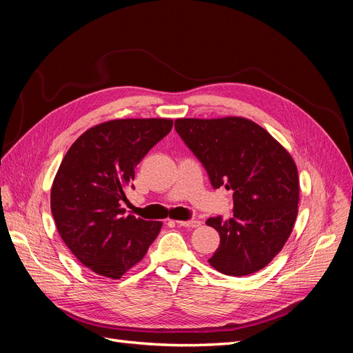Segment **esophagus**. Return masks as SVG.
Here are the masks:
<instances>
[{
	"label": "esophagus",
	"mask_w": 353,
	"mask_h": 353,
	"mask_svg": "<svg viewBox=\"0 0 353 353\" xmlns=\"http://www.w3.org/2000/svg\"><path fill=\"white\" fill-rule=\"evenodd\" d=\"M176 223L179 227L184 228H197L201 225V221L199 219H190V221H176Z\"/></svg>",
	"instance_id": "1"
}]
</instances>
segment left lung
Returning a JSON list of instances; mask_svg holds the SVG:
<instances>
[{"mask_svg":"<svg viewBox=\"0 0 353 353\" xmlns=\"http://www.w3.org/2000/svg\"><path fill=\"white\" fill-rule=\"evenodd\" d=\"M175 130L208 170L212 187L234 191V218L206 221L221 236L209 263L232 276L265 268L296 222L299 175L293 157L268 131L240 116L181 117Z\"/></svg>","mask_w":353,"mask_h":353,"instance_id":"left-lung-1","label":"left lung"}]
</instances>
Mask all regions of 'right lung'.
Wrapping results in <instances>:
<instances>
[{
	"mask_svg": "<svg viewBox=\"0 0 353 353\" xmlns=\"http://www.w3.org/2000/svg\"><path fill=\"white\" fill-rule=\"evenodd\" d=\"M172 125L165 117L103 122L63 157L51 187V213L61 240L92 272L121 279L159 236L162 222L123 215L121 200L135 166Z\"/></svg>",
	"mask_w": 353,
	"mask_h": 353,
	"instance_id": "right-lung-1",
	"label": "right lung"
}]
</instances>
